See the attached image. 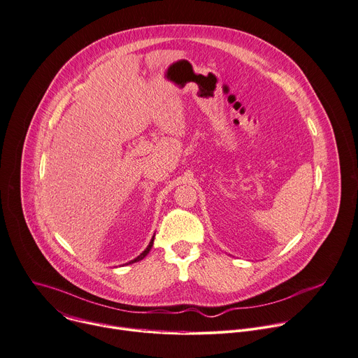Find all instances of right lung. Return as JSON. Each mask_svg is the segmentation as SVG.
Returning <instances> with one entry per match:
<instances>
[{"instance_id": "obj_1", "label": "right lung", "mask_w": 358, "mask_h": 358, "mask_svg": "<svg viewBox=\"0 0 358 358\" xmlns=\"http://www.w3.org/2000/svg\"><path fill=\"white\" fill-rule=\"evenodd\" d=\"M153 239H155V236L152 237V241L149 242L148 248H146V249H145V250H143V252H142V253H141V255H139L136 259L131 260V262H129V263H127V264H132V263H135V262H139V260H142V259H143V257H145V256H146V255L150 252V249H152V246H153Z\"/></svg>"}]
</instances>
